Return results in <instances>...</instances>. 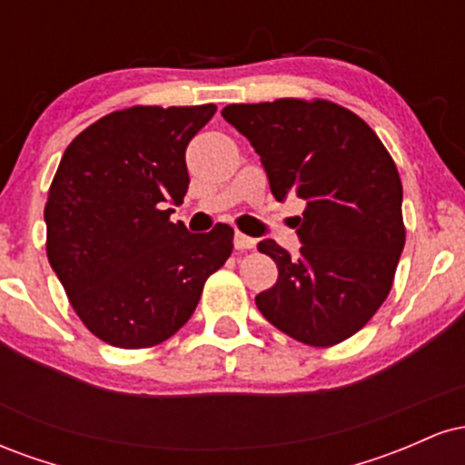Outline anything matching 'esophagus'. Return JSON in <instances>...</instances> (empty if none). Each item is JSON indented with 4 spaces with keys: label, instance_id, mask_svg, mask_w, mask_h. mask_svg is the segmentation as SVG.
Here are the masks:
<instances>
[{
    "label": "esophagus",
    "instance_id": "1",
    "mask_svg": "<svg viewBox=\"0 0 465 465\" xmlns=\"http://www.w3.org/2000/svg\"><path fill=\"white\" fill-rule=\"evenodd\" d=\"M233 244H236L238 251H247V249H255L258 240L249 238L247 233H242V232H236V236H233Z\"/></svg>",
    "mask_w": 465,
    "mask_h": 465
}]
</instances>
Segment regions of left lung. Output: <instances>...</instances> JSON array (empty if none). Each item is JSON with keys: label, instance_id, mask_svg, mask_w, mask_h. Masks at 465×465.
I'll return each instance as SVG.
<instances>
[{"label": "left lung", "instance_id": "8db88e82", "mask_svg": "<svg viewBox=\"0 0 465 465\" xmlns=\"http://www.w3.org/2000/svg\"><path fill=\"white\" fill-rule=\"evenodd\" d=\"M223 117L262 157L271 192L303 199L297 258L275 240L277 282L255 306L277 330L332 348L376 314L393 286L407 240L396 162L365 120L330 100L229 104Z\"/></svg>", "mask_w": 465, "mask_h": 465}]
</instances>
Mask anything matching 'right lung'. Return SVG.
Returning a JSON list of instances; mask_svg holds the SVG:
<instances>
[{
    "label": "right lung",
    "mask_w": 465,
    "mask_h": 465,
    "mask_svg": "<svg viewBox=\"0 0 465 465\" xmlns=\"http://www.w3.org/2000/svg\"><path fill=\"white\" fill-rule=\"evenodd\" d=\"M216 104H135L100 117L63 153L45 203V251L80 322L122 350L163 343L233 249L218 223L170 221L188 192L185 148Z\"/></svg>",
    "instance_id": "obj_1"
}]
</instances>
